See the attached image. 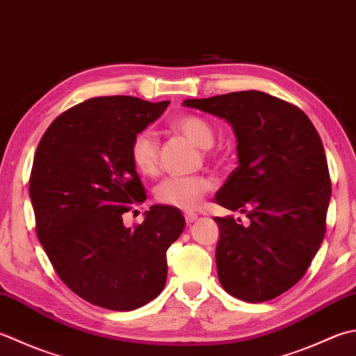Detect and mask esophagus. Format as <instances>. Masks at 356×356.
Listing matches in <instances>:
<instances>
[{
  "label": "esophagus",
  "instance_id": "1",
  "mask_svg": "<svg viewBox=\"0 0 356 356\" xmlns=\"http://www.w3.org/2000/svg\"><path fill=\"white\" fill-rule=\"evenodd\" d=\"M196 219H197V214L196 213H185L186 224H193V222H196Z\"/></svg>",
  "mask_w": 356,
  "mask_h": 356
}]
</instances>
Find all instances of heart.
Here are the masks:
<instances>
[{
  "mask_svg": "<svg viewBox=\"0 0 356 356\" xmlns=\"http://www.w3.org/2000/svg\"><path fill=\"white\" fill-rule=\"evenodd\" d=\"M172 127L199 148H210L214 142V131L205 118L199 115H182ZM131 160L138 172L154 176L159 170V140L152 131L137 132L131 142ZM213 188V180L205 176H172L163 179L156 186L154 196L160 204L194 210Z\"/></svg>",
  "mask_w": 356,
  "mask_h": 356,
  "instance_id": "heart-1",
  "label": "heart"
}]
</instances>
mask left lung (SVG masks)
<instances>
[{
    "instance_id": "1",
    "label": "left lung",
    "mask_w": 356,
    "mask_h": 356,
    "mask_svg": "<svg viewBox=\"0 0 356 356\" xmlns=\"http://www.w3.org/2000/svg\"><path fill=\"white\" fill-rule=\"evenodd\" d=\"M232 124L239 165L216 204L245 214L214 218L219 282L241 301H270L305 275L325 234L332 185L324 146L301 109L261 90L185 100Z\"/></svg>"
}]
</instances>
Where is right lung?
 <instances>
[{"label":"right lung","mask_w":356,"mask_h":356,"mask_svg":"<svg viewBox=\"0 0 356 356\" xmlns=\"http://www.w3.org/2000/svg\"><path fill=\"white\" fill-rule=\"evenodd\" d=\"M168 104L89 99L55 118L35 152L29 194L38 241L60 280L103 309L136 310L162 293L166 250L185 228L170 205H152L134 228L123 224L146 200L131 142Z\"/></svg>","instance_id":"right-lung-1"}]
</instances>
